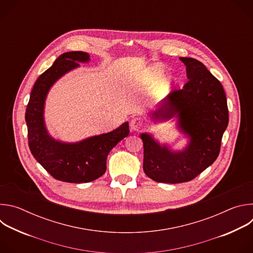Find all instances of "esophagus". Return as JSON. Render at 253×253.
<instances>
[{"label": "esophagus", "instance_id": "esophagus-1", "mask_svg": "<svg viewBox=\"0 0 253 253\" xmlns=\"http://www.w3.org/2000/svg\"><path fill=\"white\" fill-rule=\"evenodd\" d=\"M130 127H131V130L133 131H139L142 129L143 127V121L141 118L139 117H134L131 122H130Z\"/></svg>", "mask_w": 253, "mask_h": 253}]
</instances>
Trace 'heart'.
<instances>
[{
	"label": "heart",
	"instance_id": "b5f03b06",
	"mask_svg": "<svg viewBox=\"0 0 253 253\" xmlns=\"http://www.w3.org/2000/svg\"><path fill=\"white\" fill-rule=\"evenodd\" d=\"M163 75V70L159 66L153 67L148 73V81L150 83L157 82Z\"/></svg>",
	"mask_w": 253,
	"mask_h": 253
}]
</instances>
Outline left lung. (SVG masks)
I'll return each mask as SVG.
<instances>
[{"label":"left lung","instance_id":"left-lung-1","mask_svg":"<svg viewBox=\"0 0 253 253\" xmlns=\"http://www.w3.org/2000/svg\"><path fill=\"white\" fill-rule=\"evenodd\" d=\"M188 82L172 91L150 116L154 121L178 118L179 130L189 137L182 151H171L148 133L140 137L144 146L143 170L156 182L182 183L194 179L218 157L228 125V108L221 83L193 58L180 57Z\"/></svg>","mask_w":253,"mask_h":253}]
</instances>
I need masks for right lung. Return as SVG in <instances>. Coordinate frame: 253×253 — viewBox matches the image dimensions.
I'll use <instances>...</instances> for the list:
<instances>
[{
	"label": "right lung",
	"mask_w": 253,
	"mask_h": 253,
	"mask_svg": "<svg viewBox=\"0 0 253 253\" xmlns=\"http://www.w3.org/2000/svg\"><path fill=\"white\" fill-rule=\"evenodd\" d=\"M90 56L81 51L64 53L37 79L26 109L29 147L37 160L55 179L70 183H86L101 177L106 171L109 152L129 135L125 122L117 129L76 143H65L52 138L45 126L44 107L50 88L69 71L88 62Z\"/></svg>",
	"instance_id": "add662e5"
}]
</instances>
